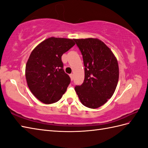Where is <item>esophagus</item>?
<instances>
[{"label": "esophagus", "instance_id": "obj_1", "mask_svg": "<svg viewBox=\"0 0 148 148\" xmlns=\"http://www.w3.org/2000/svg\"><path fill=\"white\" fill-rule=\"evenodd\" d=\"M70 77H71V81L73 80V79H74V75L72 74H70Z\"/></svg>", "mask_w": 148, "mask_h": 148}]
</instances>
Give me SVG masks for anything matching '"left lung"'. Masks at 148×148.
<instances>
[{
	"label": "left lung",
	"mask_w": 148,
	"mask_h": 148,
	"mask_svg": "<svg viewBox=\"0 0 148 148\" xmlns=\"http://www.w3.org/2000/svg\"><path fill=\"white\" fill-rule=\"evenodd\" d=\"M83 55L84 79L75 91L83 105L91 109L102 106L114 93L119 79L117 59L99 39H74Z\"/></svg>",
	"instance_id": "left-lung-1"
}]
</instances>
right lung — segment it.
I'll return each mask as SVG.
<instances>
[{
  "label": "right lung",
  "mask_w": 148,
  "mask_h": 148,
  "mask_svg": "<svg viewBox=\"0 0 148 148\" xmlns=\"http://www.w3.org/2000/svg\"><path fill=\"white\" fill-rule=\"evenodd\" d=\"M74 40L49 37L31 53L25 67L27 82L33 95L44 103L57 102L71 83L63 69L62 56L75 45Z\"/></svg>",
  "instance_id": "obj_1"
}]
</instances>
